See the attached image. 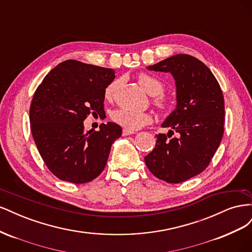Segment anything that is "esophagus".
<instances>
[{"label":"esophagus","instance_id":"1","mask_svg":"<svg viewBox=\"0 0 252 252\" xmlns=\"http://www.w3.org/2000/svg\"><path fill=\"white\" fill-rule=\"evenodd\" d=\"M133 133H135V131L130 130V129H126V128L123 129V135H130V134H133Z\"/></svg>","mask_w":252,"mask_h":252}]
</instances>
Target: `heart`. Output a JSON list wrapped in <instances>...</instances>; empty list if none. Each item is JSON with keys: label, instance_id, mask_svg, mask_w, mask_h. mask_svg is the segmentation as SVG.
<instances>
[{"label": "heart", "instance_id": "obj_1", "mask_svg": "<svg viewBox=\"0 0 252 252\" xmlns=\"http://www.w3.org/2000/svg\"><path fill=\"white\" fill-rule=\"evenodd\" d=\"M138 82L140 84V86L146 91L148 94L155 95L154 102L158 106V109L166 111L170 108V101L166 96L161 94L164 90V85L161 81L157 79L156 77H152L150 74L141 73L138 77ZM117 81H113L106 87L105 97L107 98V100H111L113 97L114 91H116L117 88ZM111 117L116 123L125 127L126 129H130V130L140 129L145 125L149 124L152 120L148 112L135 111L127 108H120L116 111H113Z\"/></svg>", "mask_w": 252, "mask_h": 252}]
</instances>
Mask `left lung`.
I'll return each instance as SVG.
<instances>
[{
	"label": "left lung",
	"instance_id": "1",
	"mask_svg": "<svg viewBox=\"0 0 252 252\" xmlns=\"http://www.w3.org/2000/svg\"><path fill=\"white\" fill-rule=\"evenodd\" d=\"M146 69L172 75L177 104L161 124L168 132L156 135V146L144 159L158 179L177 184L204 171L219 148L224 133L223 94L209 68L189 55L172 56ZM173 132L177 136L168 139Z\"/></svg>",
	"mask_w": 252,
	"mask_h": 252
}]
</instances>
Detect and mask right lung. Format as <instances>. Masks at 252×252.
<instances>
[{"label":"right lung","instance_id":"add662e5","mask_svg":"<svg viewBox=\"0 0 252 252\" xmlns=\"http://www.w3.org/2000/svg\"><path fill=\"white\" fill-rule=\"evenodd\" d=\"M116 71L68 60L48 72L29 110L34 143L49 170L62 181L83 184L105 168L122 128L108 122L94 131L84 129L90 113L104 111L105 89Z\"/></svg>","mask_w":252,"mask_h":252}]
</instances>
